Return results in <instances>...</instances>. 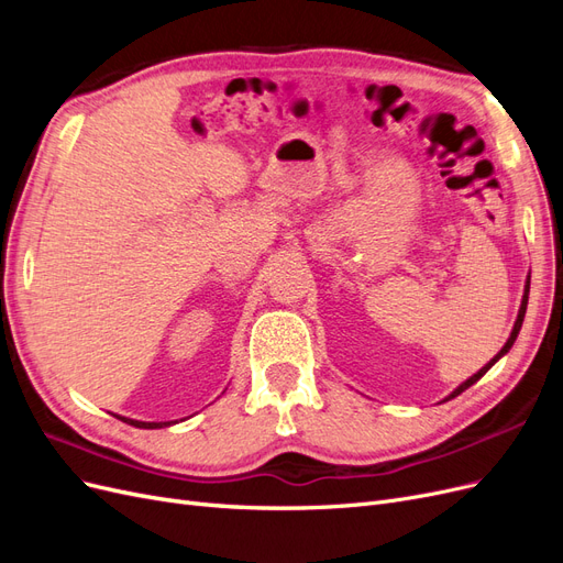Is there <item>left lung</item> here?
I'll return each mask as SVG.
<instances>
[{"label":"left lung","mask_w":563,"mask_h":563,"mask_svg":"<svg viewBox=\"0 0 563 563\" xmlns=\"http://www.w3.org/2000/svg\"><path fill=\"white\" fill-rule=\"evenodd\" d=\"M528 288H531V277H528L526 279V288H523V298H521V308H519V314H517V321H515V329H512V333H509V338H507V343L503 345V350L496 354V356H493V360L482 368V371H476L474 373V376L472 378H467L463 385H460V387H455L453 391H451V395L444 399V401H449V399H453V397H457L460 395V391H465L467 387H472L476 380H479L482 376H484V373L493 366V364H496L498 360H500V356H505L509 350H512V345H515V340H517V335H519V331H521V323H523V317H526V305H528Z\"/></svg>","instance_id":"1"}]
</instances>
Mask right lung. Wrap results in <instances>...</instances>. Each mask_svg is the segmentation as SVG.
I'll return each instance as SVG.
<instances>
[{
    "label": "right lung",
    "mask_w": 563,
    "mask_h": 563,
    "mask_svg": "<svg viewBox=\"0 0 563 563\" xmlns=\"http://www.w3.org/2000/svg\"><path fill=\"white\" fill-rule=\"evenodd\" d=\"M117 418L133 424V428H141V430H157V428H168V424H174V420L172 422H143V420H131V418H124V416H117Z\"/></svg>",
    "instance_id": "1"
}]
</instances>
